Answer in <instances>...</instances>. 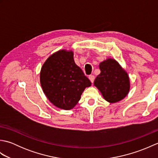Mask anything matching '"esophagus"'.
Wrapping results in <instances>:
<instances>
[{"label":"esophagus","instance_id":"34e87169","mask_svg":"<svg viewBox=\"0 0 158 158\" xmlns=\"http://www.w3.org/2000/svg\"><path fill=\"white\" fill-rule=\"evenodd\" d=\"M89 79L90 80V81H91L92 83H93L94 81V79H95V77L94 76V75H89Z\"/></svg>","mask_w":158,"mask_h":158}]
</instances>
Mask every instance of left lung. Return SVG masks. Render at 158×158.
<instances>
[{"label":"left lung","instance_id":"left-lung-1","mask_svg":"<svg viewBox=\"0 0 158 158\" xmlns=\"http://www.w3.org/2000/svg\"><path fill=\"white\" fill-rule=\"evenodd\" d=\"M99 68L100 73L94 83L103 98L110 103L119 102L125 98L130 90V79L119 63L108 58L100 63Z\"/></svg>","mask_w":158,"mask_h":158}]
</instances>
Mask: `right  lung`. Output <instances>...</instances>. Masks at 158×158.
Listing matches in <instances>:
<instances>
[{
  "label": "right lung",
  "instance_id": "1",
  "mask_svg": "<svg viewBox=\"0 0 158 158\" xmlns=\"http://www.w3.org/2000/svg\"><path fill=\"white\" fill-rule=\"evenodd\" d=\"M40 81L48 100L58 108L70 110L81 98L91 82L73 59V52L59 50L47 59L41 70Z\"/></svg>",
  "mask_w": 158,
  "mask_h": 158
}]
</instances>
